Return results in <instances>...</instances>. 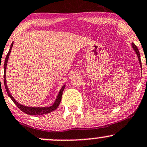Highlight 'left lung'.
<instances>
[{
  "label": "left lung",
  "mask_w": 147,
  "mask_h": 147,
  "mask_svg": "<svg viewBox=\"0 0 147 147\" xmlns=\"http://www.w3.org/2000/svg\"><path fill=\"white\" fill-rule=\"evenodd\" d=\"M132 46H133V48L134 49V50H135V52H136L137 55H138V59H139V61H140V65H141L142 63H141V59H140V54L139 49H138V47H137L136 45L134 44V43H132Z\"/></svg>",
  "instance_id": "left-lung-1"
}]
</instances>
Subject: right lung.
I'll list each match as a JSON object with an SVG mask.
<instances>
[{
  "label": "right lung",
  "mask_w": 147,
  "mask_h": 147,
  "mask_svg": "<svg viewBox=\"0 0 147 147\" xmlns=\"http://www.w3.org/2000/svg\"><path fill=\"white\" fill-rule=\"evenodd\" d=\"M12 46H13V42L12 43L10 46V49H9V51H8L7 56H6L5 58V63H4V84H5V87L6 91H7L8 96L10 97L12 100L13 101L14 103H15L16 105L19 107V109H20L21 111L24 112V113L27 114H30V115H42V114H48V113H50L53 111H54L55 109L59 107V104H60L61 100V98H62V94H63V91L64 88H65V85L63 86L62 88H61L60 92H59V95H58V97L56 100L54 102V104L52 106L49 107H26V106L22 105L19 104L14 99V98L11 96V94L9 93V91H8V88L7 86V84H6V80H5V70H6V66H7V60L8 58H9V54L11 52V49H12Z\"/></svg>",
  "instance_id": "obj_1"
}]
</instances>
